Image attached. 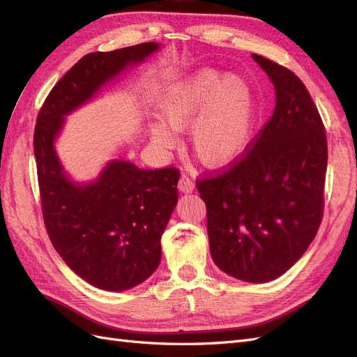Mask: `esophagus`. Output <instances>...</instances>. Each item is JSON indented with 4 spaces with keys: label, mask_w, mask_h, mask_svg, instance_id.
I'll list each match as a JSON object with an SVG mask.
<instances>
[{
    "label": "esophagus",
    "mask_w": 357,
    "mask_h": 357,
    "mask_svg": "<svg viewBox=\"0 0 357 357\" xmlns=\"http://www.w3.org/2000/svg\"><path fill=\"white\" fill-rule=\"evenodd\" d=\"M178 189L181 192H192L195 189V183H193V180L188 174H181L178 180Z\"/></svg>",
    "instance_id": "1"
}]
</instances>
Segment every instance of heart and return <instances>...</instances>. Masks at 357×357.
I'll list each match as a JSON object with an SVG mask.
<instances>
[{
	"label": "heart",
	"instance_id": "b5f03b06",
	"mask_svg": "<svg viewBox=\"0 0 357 357\" xmlns=\"http://www.w3.org/2000/svg\"><path fill=\"white\" fill-rule=\"evenodd\" d=\"M256 114L252 84L243 75H223L213 68L198 70L172 86L159 104L162 122L174 131L190 125L193 153L208 167L228 165L244 153ZM167 127L150 126L152 142L164 149L176 146V135Z\"/></svg>",
	"mask_w": 357,
	"mask_h": 357
}]
</instances>
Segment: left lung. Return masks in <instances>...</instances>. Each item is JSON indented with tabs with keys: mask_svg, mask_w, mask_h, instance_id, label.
Returning <instances> with one entry per match:
<instances>
[{
	"mask_svg": "<svg viewBox=\"0 0 357 357\" xmlns=\"http://www.w3.org/2000/svg\"><path fill=\"white\" fill-rule=\"evenodd\" d=\"M252 56L274 83V113L240 158L198 178L197 188L207 207L214 264L244 282L265 283L284 274L319 231L328 142L298 75Z\"/></svg>",
	"mask_w": 357,
	"mask_h": 357,
	"instance_id": "1",
	"label": "left lung"
}]
</instances>
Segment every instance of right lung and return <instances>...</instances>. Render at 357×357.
Instances as JSON below:
<instances>
[{"label":"right lung","mask_w":357,"mask_h":357,"mask_svg":"<svg viewBox=\"0 0 357 357\" xmlns=\"http://www.w3.org/2000/svg\"><path fill=\"white\" fill-rule=\"evenodd\" d=\"M158 50L143 43L84 55L53 86L34 129V153L41 211L49 238L73 271L104 290L131 289L153 274L160 262V236L174 210L180 171L142 169L113 160L98 181L71 183L56 158L53 139L63 116L98 91L129 62Z\"/></svg>","instance_id":"right-lung-1"}]
</instances>
